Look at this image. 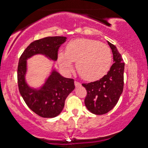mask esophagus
Segmentation results:
<instances>
[{"mask_svg": "<svg viewBox=\"0 0 148 148\" xmlns=\"http://www.w3.org/2000/svg\"><path fill=\"white\" fill-rule=\"evenodd\" d=\"M74 85H75L76 87H79L81 85L80 82H79L78 81H74Z\"/></svg>", "mask_w": 148, "mask_h": 148, "instance_id": "obj_1", "label": "esophagus"}]
</instances>
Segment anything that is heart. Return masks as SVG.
I'll return each mask as SVG.
<instances>
[{
	"label": "heart",
	"mask_w": 148,
	"mask_h": 148,
	"mask_svg": "<svg viewBox=\"0 0 148 148\" xmlns=\"http://www.w3.org/2000/svg\"><path fill=\"white\" fill-rule=\"evenodd\" d=\"M59 63L65 71L73 69V61L79 74L87 80H96L103 77L110 69L112 55L106 44L90 38H79L70 41L66 52H60Z\"/></svg>",
	"instance_id": "1"
}]
</instances>
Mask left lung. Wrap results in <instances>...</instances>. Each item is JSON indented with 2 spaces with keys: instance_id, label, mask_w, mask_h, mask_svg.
Wrapping results in <instances>:
<instances>
[{
  "instance_id": "8db88e82",
  "label": "left lung",
  "mask_w": 148,
  "mask_h": 148,
  "mask_svg": "<svg viewBox=\"0 0 148 148\" xmlns=\"http://www.w3.org/2000/svg\"><path fill=\"white\" fill-rule=\"evenodd\" d=\"M113 54L114 63L110 71L99 80L82 84L87 90L85 104L90 112L103 114L112 110L122 94L124 85V63L114 45L108 41Z\"/></svg>"
}]
</instances>
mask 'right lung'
Segmentation results:
<instances>
[{
  "instance_id": "add662e5",
  "label": "right lung",
  "mask_w": 148,
  "mask_h": 148,
  "mask_svg": "<svg viewBox=\"0 0 148 148\" xmlns=\"http://www.w3.org/2000/svg\"><path fill=\"white\" fill-rule=\"evenodd\" d=\"M66 37L49 36L30 43L20 56L17 68L19 90L27 107L42 118H55L64 107L67 96L75 88L73 79L65 78L55 69L40 89H34L25 82L27 58L37 54L57 60L58 52Z\"/></svg>"
}]
</instances>
